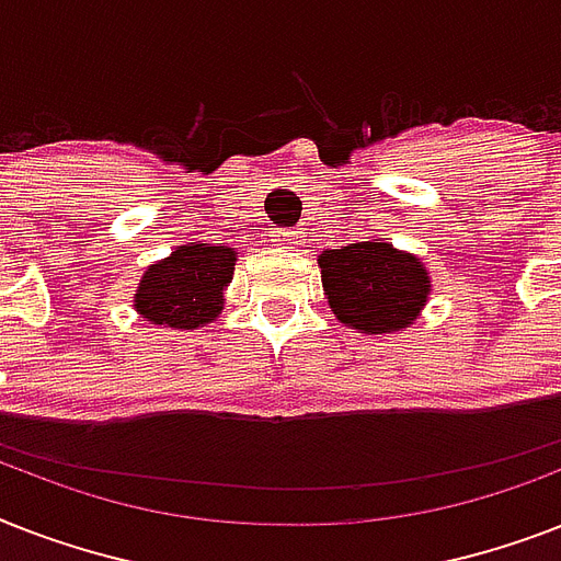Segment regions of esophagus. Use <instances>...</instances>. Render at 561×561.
I'll list each match as a JSON object with an SVG mask.
<instances>
[{"mask_svg":"<svg viewBox=\"0 0 561 561\" xmlns=\"http://www.w3.org/2000/svg\"><path fill=\"white\" fill-rule=\"evenodd\" d=\"M273 238H276L279 244H299V241H302V232H299V229H279Z\"/></svg>","mask_w":561,"mask_h":561,"instance_id":"esophagus-1","label":"esophagus"}]
</instances>
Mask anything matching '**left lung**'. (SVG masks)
<instances>
[{
    "label": "left lung",
    "instance_id": "1",
    "mask_svg": "<svg viewBox=\"0 0 561 561\" xmlns=\"http://www.w3.org/2000/svg\"><path fill=\"white\" fill-rule=\"evenodd\" d=\"M323 288L337 320L360 332H399L416 320L431 290L416 255L383 241H358L325 250L320 259Z\"/></svg>",
    "mask_w": 561,
    "mask_h": 561
}]
</instances>
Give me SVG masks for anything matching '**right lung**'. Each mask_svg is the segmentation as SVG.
I'll return each instance as SVG.
<instances>
[{
    "mask_svg": "<svg viewBox=\"0 0 561 561\" xmlns=\"http://www.w3.org/2000/svg\"><path fill=\"white\" fill-rule=\"evenodd\" d=\"M232 247H178L165 262L151 264L136 290V311L157 325L197 329L220 314V294L232 279Z\"/></svg>",
    "mask_w": 561,
    "mask_h": 561,
    "instance_id": "right-lung-1",
    "label": "right lung"
}]
</instances>
